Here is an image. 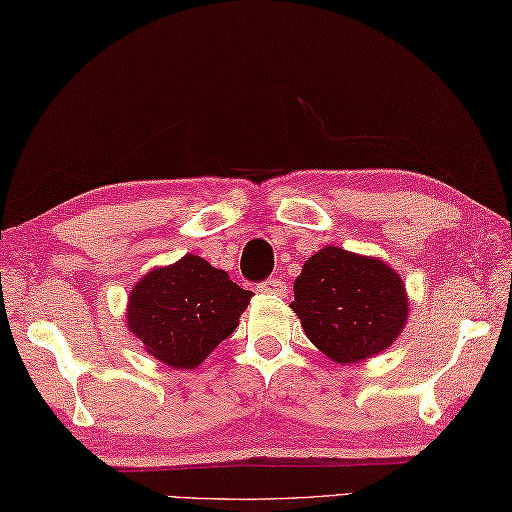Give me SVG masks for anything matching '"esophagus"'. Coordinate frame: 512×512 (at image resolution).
Here are the masks:
<instances>
[{"label":"esophagus","instance_id":"obj_1","mask_svg":"<svg viewBox=\"0 0 512 512\" xmlns=\"http://www.w3.org/2000/svg\"><path fill=\"white\" fill-rule=\"evenodd\" d=\"M286 281H281V279H277V277H273V279H264L262 284L257 286V290L259 292H264V295H286Z\"/></svg>","mask_w":512,"mask_h":512}]
</instances>
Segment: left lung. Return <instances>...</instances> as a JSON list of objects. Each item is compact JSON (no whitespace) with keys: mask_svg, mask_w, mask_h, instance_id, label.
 Masks as SVG:
<instances>
[{"mask_svg":"<svg viewBox=\"0 0 512 512\" xmlns=\"http://www.w3.org/2000/svg\"><path fill=\"white\" fill-rule=\"evenodd\" d=\"M290 308L308 339L347 365L387 350L405 328L409 303L402 279L380 259L325 246L303 264Z\"/></svg>","mask_w":512,"mask_h":512,"instance_id":"left-lung-1","label":"left lung"}]
</instances>
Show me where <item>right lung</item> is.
<instances>
[{
    "instance_id": "1",
    "label": "right lung",
    "mask_w": 512,
    "mask_h": 512,
    "mask_svg": "<svg viewBox=\"0 0 512 512\" xmlns=\"http://www.w3.org/2000/svg\"><path fill=\"white\" fill-rule=\"evenodd\" d=\"M250 299L253 292L239 288L224 270L187 255L138 281L129 297L127 328L158 361L193 369L235 332Z\"/></svg>"
}]
</instances>
